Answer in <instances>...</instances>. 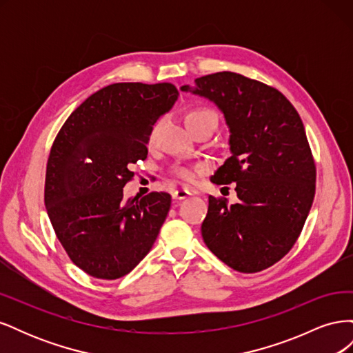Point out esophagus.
<instances>
[{"mask_svg":"<svg viewBox=\"0 0 353 353\" xmlns=\"http://www.w3.org/2000/svg\"><path fill=\"white\" fill-rule=\"evenodd\" d=\"M191 196V193L188 190H185V188H181V190H176V191H174V194H172V197L175 199V200H184V199H187V197H190Z\"/></svg>","mask_w":353,"mask_h":353,"instance_id":"obj_1","label":"esophagus"}]
</instances>
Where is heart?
<instances>
[{
  "label": "heart",
  "instance_id": "heart-1",
  "mask_svg": "<svg viewBox=\"0 0 353 353\" xmlns=\"http://www.w3.org/2000/svg\"><path fill=\"white\" fill-rule=\"evenodd\" d=\"M185 122H187V126L191 130V128H194V126L201 125V123H215V125H218V117H216L215 113L208 110V109H196V110H191L185 116ZM157 131H159V125H154V128L150 132V138H148V141L154 143ZM178 174H179L181 178H184L187 181H191L194 178V170L188 169V168L179 169Z\"/></svg>",
  "mask_w": 353,
  "mask_h": 353
}]
</instances>
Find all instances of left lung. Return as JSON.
I'll return each instance as SVG.
<instances>
[{"mask_svg": "<svg viewBox=\"0 0 353 353\" xmlns=\"http://www.w3.org/2000/svg\"><path fill=\"white\" fill-rule=\"evenodd\" d=\"M193 92L215 103L230 128L228 157L213 176L236 183L239 203L209 197L201 237L239 272L270 268L290 252L315 196L316 170L301 116L270 85L234 72L197 78Z\"/></svg>", "mask_w": 353, "mask_h": 353, "instance_id": "1", "label": "left lung"}]
</instances>
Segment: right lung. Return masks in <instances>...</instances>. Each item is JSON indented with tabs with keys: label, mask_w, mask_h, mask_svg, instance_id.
Returning a JSON list of instances; mask_svg holds the SVG:
<instances>
[{
	"label": "right lung",
	"mask_w": 353,
	"mask_h": 353,
	"mask_svg": "<svg viewBox=\"0 0 353 353\" xmlns=\"http://www.w3.org/2000/svg\"><path fill=\"white\" fill-rule=\"evenodd\" d=\"M175 85L119 82L94 92L52 143L44 201L70 261L94 279L130 274L150 252L170 208L168 193L123 201L132 165L178 99Z\"/></svg>",
	"instance_id": "1"
}]
</instances>
